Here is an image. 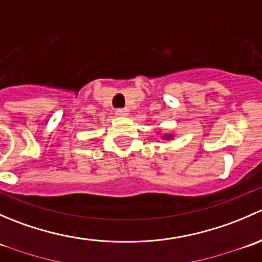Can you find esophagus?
<instances>
[{
    "label": "esophagus",
    "mask_w": 262,
    "mask_h": 262,
    "mask_svg": "<svg viewBox=\"0 0 262 262\" xmlns=\"http://www.w3.org/2000/svg\"><path fill=\"white\" fill-rule=\"evenodd\" d=\"M115 114L118 116H126L129 114V109L128 107H120V109H116Z\"/></svg>",
    "instance_id": "obj_1"
}]
</instances>
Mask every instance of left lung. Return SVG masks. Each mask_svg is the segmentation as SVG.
Segmentation results:
<instances>
[{"label": "left lung", "mask_w": 262, "mask_h": 262, "mask_svg": "<svg viewBox=\"0 0 262 262\" xmlns=\"http://www.w3.org/2000/svg\"><path fill=\"white\" fill-rule=\"evenodd\" d=\"M163 138H170V136H167V137H166V136H165V137H163Z\"/></svg>", "instance_id": "left-lung-1"}]
</instances>
